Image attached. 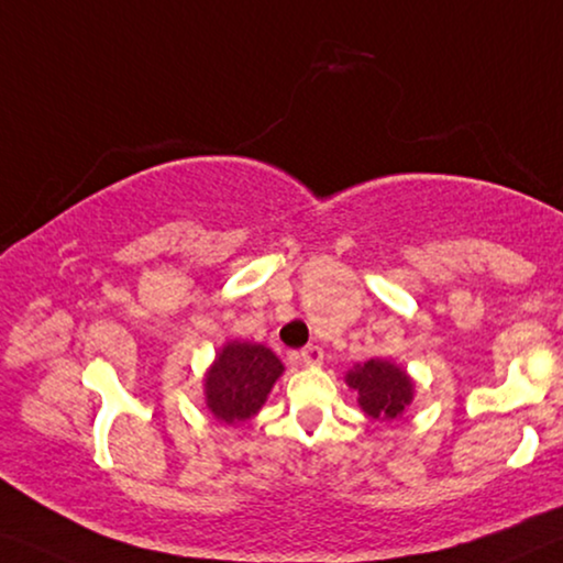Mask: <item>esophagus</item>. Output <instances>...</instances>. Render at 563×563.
<instances>
[{
	"mask_svg": "<svg viewBox=\"0 0 563 563\" xmlns=\"http://www.w3.org/2000/svg\"><path fill=\"white\" fill-rule=\"evenodd\" d=\"M300 362H303L306 366H321L323 364V349L321 346H306L303 351H300Z\"/></svg>",
	"mask_w": 563,
	"mask_h": 563,
	"instance_id": "34e87169",
	"label": "esophagus"
}]
</instances>
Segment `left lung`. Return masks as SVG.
Returning <instances> with one entry per match:
<instances>
[{
	"label": "left lung",
	"mask_w": 563,
	"mask_h": 563,
	"mask_svg": "<svg viewBox=\"0 0 563 563\" xmlns=\"http://www.w3.org/2000/svg\"><path fill=\"white\" fill-rule=\"evenodd\" d=\"M346 384L358 394V407L372 419L391 422L405 415L415 399V382L405 368L387 358H368L346 374Z\"/></svg>",
	"instance_id": "left-lung-1"
}]
</instances>
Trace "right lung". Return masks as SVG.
Instances as JSON below:
<instances>
[{
    "mask_svg": "<svg viewBox=\"0 0 563 563\" xmlns=\"http://www.w3.org/2000/svg\"><path fill=\"white\" fill-rule=\"evenodd\" d=\"M280 374V358L263 343L228 341L205 374L207 409L224 424L245 422L260 412Z\"/></svg>",
    "mask_w": 563,
    "mask_h": 563,
    "instance_id": "add662e5",
    "label": "right lung"
}]
</instances>
